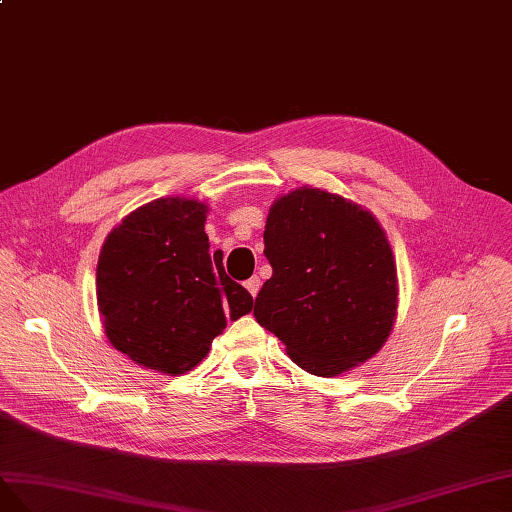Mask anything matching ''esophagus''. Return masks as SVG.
<instances>
[{"label": "esophagus", "instance_id": "1", "mask_svg": "<svg viewBox=\"0 0 512 512\" xmlns=\"http://www.w3.org/2000/svg\"><path fill=\"white\" fill-rule=\"evenodd\" d=\"M259 285H261V281L257 279V276H253V279H248V281L244 283V287L248 289V294H251L253 298L257 296V291H259Z\"/></svg>", "mask_w": 512, "mask_h": 512}]
</instances>
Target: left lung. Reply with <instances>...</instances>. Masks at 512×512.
<instances>
[{"mask_svg":"<svg viewBox=\"0 0 512 512\" xmlns=\"http://www.w3.org/2000/svg\"><path fill=\"white\" fill-rule=\"evenodd\" d=\"M264 242L272 276L253 315L300 369L334 377L384 347L399 281L386 231L369 210L300 186L272 203Z\"/></svg>","mask_w":512,"mask_h":512,"instance_id":"left-lung-1","label":"left lung"}]
</instances>
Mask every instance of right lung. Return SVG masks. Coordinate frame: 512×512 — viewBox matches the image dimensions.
<instances>
[{
	"label": "right lung",
	"instance_id": "obj_1",
	"mask_svg": "<svg viewBox=\"0 0 512 512\" xmlns=\"http://www.w3.org/2000/svg\"><path fill=\"white\" fill-rule=\"evenodd\" d=\"M206 214L197 199H154L102 244L98 313L109 343L139 367L191 371L227 321L253 309V296L225 274L223 253H210Z\"/></svg>",
	"mask_w": 512,
	"mask_h": 512
}]
</instances>
